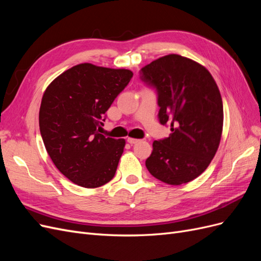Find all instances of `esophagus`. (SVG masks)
I'll use <instances>...</instances> for the list:
<instances>
[{
    "label": "esophagus",
    "mask_w": 261,
    "mask_h": 261,
    "mask_svg": "<svg viewBox=\"0 0 261 261\" xmlns=\"http://www.w3.org/2000/svg\"><path fill=\"white\" fill-rule=\"evenodd\" d=\"M127 141L128 143L130 144V145H134V144H137V143H139V139H136V138H132V137H128L127 138Z\"/></svg>",
    "instance_id": "esophagus-1"
}]
</instances>
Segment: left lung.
Here are the masks:
<instances>
[{
  "label": "left lung",
  "mask_w": 261,
  "mask_h": 261,
  "mask_svg": "<svg viewBox=\"0 0 261 261\" xmlns=\"http://www.w3.org/2000/svg\"><path fill=\"white\" fill-rule=\"evenodd\" d=\"M139 76L155 89L159 121L172 132L153 141L146 167L163 183H188L208 168L220 144L223 103L218 86L206 67L178 54L151 62Z\"/></svg>",
  "instance_id": "1"
}]
</instances>
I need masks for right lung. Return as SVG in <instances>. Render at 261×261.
Returning <instances> with one entry per match:
<instances>
[{"label":"right lung","instance_id":"obj_1","mask_svg":"<svg viewBox=\"0 0 261 261\" xmlns=\"http://www.w3.org/2000/svg\"><path fill=\"white\" fill-rule=\"evenodd\" d=\"M132 77L129 69L83 63L45 89L39 111L41 137L55 167L73 183L96 188L114 177L125 139L106 137L99 129Z\"/></svg>","mask_w":261,"mask_h":261}]
</instances>
